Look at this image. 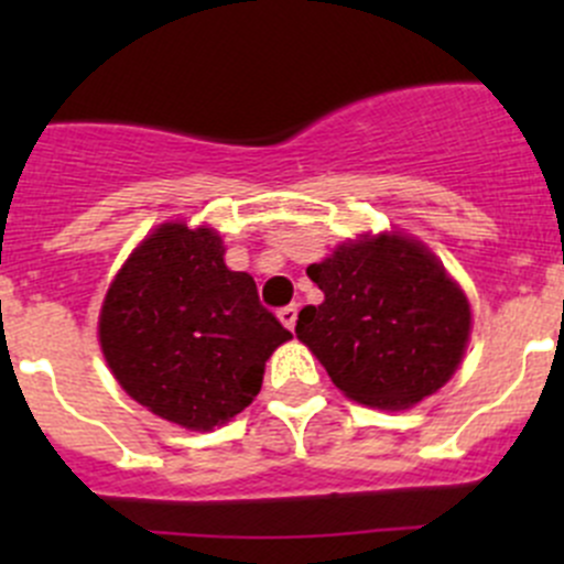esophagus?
Masks as SVG:
<instances>
[{
    "label": "esophagus",
    "instance_id": "obj_1",
    "mask_svg": "<svg viewBox=\"0 0 564 564\" xmlns=\"http://www.w3.org/2000/svg\"><path fill=\"white\" fill-rule=\"evenodd\" d=\"M278 318H281L289 329H294V324H297V305H286V308H281L278 311Z\"/></svg>",
    "mask_w": 564,
    "mask_h": 564
}]
</instances>
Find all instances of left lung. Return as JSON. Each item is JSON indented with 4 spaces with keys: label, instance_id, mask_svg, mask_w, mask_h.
Listing matches in <instances>:
<instances>
[{
    "label": "left lung",
    "instance_id": "1",
    "mask_svg": "<svg viewBox=\"0 0 564 564\" xmlns=\"http://www.w3.org/2000/svg\"><path fill=\"white\" fill-rule=\"evenodd\" d=\"M308 278L324 303L305 305L294 333L346 398L406 409L456 373L469 300L423 242L362 235L311 264Z\"/></svg>",
    "mask_w": 564,
    "mask_h": 564
}]
</instances>
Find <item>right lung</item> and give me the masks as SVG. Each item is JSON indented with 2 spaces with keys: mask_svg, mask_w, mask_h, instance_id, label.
Masks as SVG:
<instances>
[{
  "mask_svg": "<svg viewBox=\"0 0 564 564\" xmlns=\"http://www.w3.org/2000/svg\"><path fill=\"white\" fill-rule=\"evenodd\" d=\"M215 229L163 224L130 253L100 308L113 379L158 417L193 431L224 425L259 395L264 362L292 338L248 272L224 261Z\"/></svg>",
  "mask_w": 564,
  "mask_h": 564,
  "instance_id": "add662e5",
  "label": "right lung"
}]
</instances>
